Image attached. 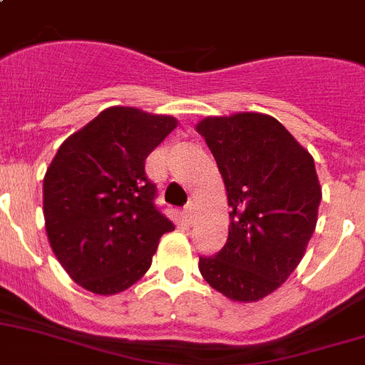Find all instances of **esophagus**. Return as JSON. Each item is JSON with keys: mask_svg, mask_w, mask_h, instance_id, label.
I'll return each instance as SVG.
<instances>
[{"mask_svg": "<svg viewBox=\"0 0 365 365\" xmlns=\"http://www.w3.org/2000/svg\"><path fill=\"white\" fill-rule=\"evenodd\" d=\"M182 217H185L186 223H192V220H194V205H186L185 210H182Z\"/></svg>", "mask_w": 365, "mask_h": 365, "instance_id": "34e87169", "label": "esophagus"}]
</instances>
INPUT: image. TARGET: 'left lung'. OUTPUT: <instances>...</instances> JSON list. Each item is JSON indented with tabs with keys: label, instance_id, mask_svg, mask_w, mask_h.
<instances>
[{
	"label": "left lung",
	"instance_id": "obj_1",
	"mask_svg": "<svg viewBox=\"0 0 365 365\" xmlns=\"http://www.w3.org/2000/svg\"><path fill=\"white\" fill-rule=\"evenodd\" d=\"M212 151L230 207L229 238L199 258L208 284L238 303L275 292L304 257L322 186L312 155L260 112L208 116L195 125Z\"/></svg>",
	"mask_w": 365,
	"mask_h": 365
}]
</instances>
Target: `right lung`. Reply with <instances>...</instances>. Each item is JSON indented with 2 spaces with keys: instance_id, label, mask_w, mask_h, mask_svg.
Here are the masks:
<instances>
[{
  "instance_id": "1",
  "label": "right lung",
  "mask_w": 365,
  "mask_h": 365,
  "mask_svg": "<svg viewBox=\"0 0 365 365\" xmlns=\"http://www.w3.org/2000/svg\"><path fill=\"white\" fill-rule=\"evenodd\" d=\"M177 127L173 116L110 107L58 148L43 177L53 253L77 284L120 294L144 277L173 223L155 207L145 158Z\"/></svg>"
}]
</instances>
